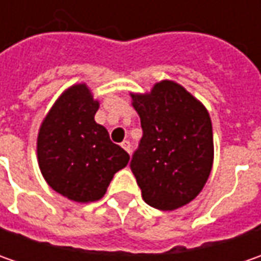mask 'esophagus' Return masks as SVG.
Here are the masks:
<instances>
[{
    "label": "esophagus",
    "mask_w": 261,
    "mask_h": 261,
    "mask_svg": "<svg viewBox=\"0 0 261 261\" xmlns=\"http://www.w3.org/2000/svg\"><path fill=\"white\" fill-rule=\"evenodd\" d=\"M120 145H122V148L125 149L126 152H130V149H132L130 146H132V145H130V142H129V141H123V142H122Z\"/></svg>",
    "instance_id": "esophagus-1"
}]
</instances>
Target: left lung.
<instances>
[{"instance_id":"obj_1","label":"left lung","mask_w":261,"mask_h":261,"mask_svg":"<svg viewBox=\"0 0 261 261\" xmlns=\"http://www.w3.org/2000/svg\"><path fill=\"white\" fill-rule=\"evenodd\" d=\"M130 97L144 132L130 161L142 199L160 211L187 205L202 192L214 164L206 107L168 80L156 83L151 93Z\"/></svg>"}]
</instances>
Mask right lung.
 Masks as SVG:
<instances>
[{"label": "right lung", "mask_w": 261, "mask_h": 261, "mask_svg": "<svg viewBox=\"0 0 261 261\" xmlns=\"http://www.w3.org/2000/svg\"><path fill=\"white\" fill-rule=\"evenodd\" d=\"M98 106L86 84L69 87L37 135V161L46 183L80 203L101 199L113 175L129 163V154L94 120Z\"/></svg>", "instance_id": "obj_1"}]
</instances>
